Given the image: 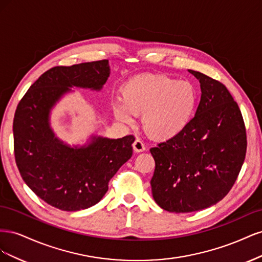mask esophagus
Segmentation results:
<instances>
[{
	"mask_svg": "<svg viewBox=\"0 0 262 262\" xmlns=\"http://www.w3.org/2000/svg\"><path fill=\"white\" fill-rule=\"evenodd\" d=\"M132 146H133V150H134V152H137V153L144 152V150H145V145L143 144V142H142V141L139 140V139H137L136 141L133 142Z\"/></svg>",
	"mask_w": 262,
	"mask_h": 262,
	"instance_id": "1",
	"label": "esophagus"
}]
</instances>
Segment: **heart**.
Returning a JSON list of instances; mask_svg holds the SVG:
<instances>
[{"mask_svg": "<svg viewBox=\"0 0 262 262\" xmlns=\"http://www.w3.org/2000/svg\"><path fill=\"white\" fill-rule=\"evenodd\" d=\"M198 94L192 83L167 75H138L120 89L121 104L114 105L115 116L130 122L131 115L141 116L147 137L168 141L178 137L191 121Z\"/></svg>", "mask_w": 262, "mask_h": 262, "instance_id": "heart-1", "label": "heart"}]
</instances>
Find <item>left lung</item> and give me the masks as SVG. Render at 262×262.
<instances>
[{"label": "left lung", "mask_w": 262, "mask_h": 262, "mask_svg": "<svg viewBox=\"0 0 262 262\" xmlns=\"http://www.w3.org/2000/svg\"><path fill=\"white\" fill-rule=\"evenodd\" d=\"M200 82L201 100L186 130L149 149L155 202L188 213L216 204L239 175L247 149L241 109L224 84L189 70Z\"/></svg>", "instance_id": "1"}]
</instances>
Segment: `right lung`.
Instances as JSON below:
<instances>
[{"label": "right lung", "instance_id": "obj_1", "mask_svg": "<svg viewBox=\"0 0 262 262\" xmlns=\"http://www.w3.org/2000/svg\"><path fill=\"white\" fill-rule=\"evenodd\" d=\"M109 73L108 60L54 67L18 102L13 121L15 161L26 185L53 208L70 212L93 207L132 156V134L117 140L93 137L89 145L70 147L50 128V110L70 87L99 91Z\"/></svg>", "mask_w": 262, "mask_h": 262}]
</instances>
